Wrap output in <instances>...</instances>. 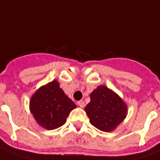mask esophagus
I'll use <instances>...</instances> for the list:
<instances>
[{
    "instance_id": "obj_1",
    "label": "esophagus",
    "mask_w": 160,
    "mask_h": 160,
    "mask_svg": "<svg viewBox=\"0 0 160 160\" xmlns=\"http://www.w3.org/2000/svg\"><path fill=\"white\" fill-rule=\"evenodd\" d=\"M77 104L80 106V108H84V102L83 100H80L77 102Z\"/></svg>"
}]
</instances>
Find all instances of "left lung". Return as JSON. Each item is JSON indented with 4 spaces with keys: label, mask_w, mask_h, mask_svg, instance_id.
I'll list each match as a JSON object with an SVG mask.
<instances>
[{
    "label": "left lung",
    "mask_w": 160,
    "mask_h": 160,
    "mask_svg": "<svg viewBox=\"0 0 160 160\" xmlns=\"http://www.w3.org/2000/svg\"><path fill=\"white\" fill-rule=\"evenodd\" d=\"M84 111L93 127L110 132L122 122L127 115V105L118 93L105 85H99L90 93V102Z\"/></svg>",
    "instance_id": "left-lung-1"
}]
</instances>
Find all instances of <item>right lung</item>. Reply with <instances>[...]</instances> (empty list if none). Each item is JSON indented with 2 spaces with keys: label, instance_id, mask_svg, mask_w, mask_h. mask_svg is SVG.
Segmentation results:
<instances>
[{
  "label": "right lung",
  "instance_id": "1",
  "mask_svg": "<svg viewBox=\"0 0 160 160\" xmlns=\"http://www.w3.org/2000/svg\"><path fill=\"white\" fill-rule=\"evenodd\" d=\"M76 105L64 93L57 80L42 85L30 98L29 110L40 127L54 130L65 124Z\"/></svg>",
  "mask_w": 160,
  "mask_h": 160
}]
</instances>
